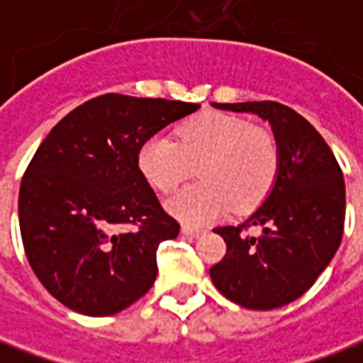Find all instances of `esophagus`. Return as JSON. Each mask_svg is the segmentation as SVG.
<instances>
[{
  "label": "esophagus",
  "instance_id": "esophagus-1",
  "mask_svg": "<svg viewBox=\"0 0 363 363\" xmlns=\"http://www.w3.org/2000/svg\"><path fill=\"white\" fill-rule=\"evenodd\" d=\"M182 235L186 237H200L202 233H204V229L202 228H192V225H182Z\"/></svg>",
  "mask_w": 363,
  "mask_h": 363
}]
</instances>
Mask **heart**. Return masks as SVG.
<instances>
[{
  "instance_id": "obj_1",
  "label": "heart",
  "mask_w": 363,
  "mask_h": 363,
  "mask_svg": "<svg viewBox=\"0 0 363 363\" xmlns=\"http://www.w3.org/2000/svg\"><path fill=\"white\" fill-rule=\"evenodd\" d=\"M198 165L200 182L169 198L167 210L179 220L204 223L231 208L247 212L272 189L280 150L267 128L223 114L202 112L177 128L174 140L153 135L138 153L143 177L161 192H173Z\"/></svg>"
}]
</instances>
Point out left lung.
<instances>
[{
  "instance_id": "left-lung-1",
  "label": "left lung",
  "mask_w": 363,
  "mask_h": 363,
  "mask_svg": "<svg viewBox=\"0 0 363 363\" xmlns=\"http://www.w3.org/2000/svg\"><path fill=\"white\" fill-rule=\"evenodd\" d=\"M212 106L268 120L280 167L270 194L249 220L213 229L228 252L210 268V276L229 301L257 311L276 309L303 296L340 247L346 213L342 171L323 135L286 104ZM249 228L257 233L251 236Z\"/></svg>"
}]
</instances>
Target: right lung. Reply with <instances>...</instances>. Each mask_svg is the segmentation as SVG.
<instances>
[{"label": "right lung", "mask_w": 363, "mask_h": 363, "mask_svg": "<svg viewBox=\"0 0 363 363\" xmlns=\"http://www.w3.org/2000/svg\"><path fill=\"white\" fill-rule=\"evenodd\" d=\"M200 104L106 93L66 114L23 174L19 225L30 268L72 311L106 317L153 286L157 247L181 225L138 167L143 143ZM126 225H135L124 232Z\"/></svg>", "instance_id": "1"}]
</instances>
